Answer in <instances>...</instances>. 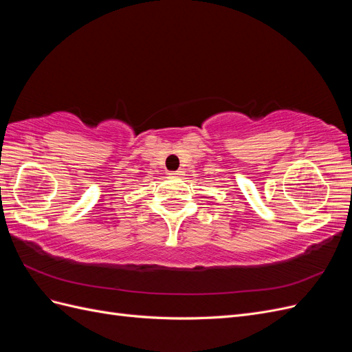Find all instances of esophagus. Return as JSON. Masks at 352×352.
<instances>
[{"instance_id":"34e87169","label":"esophagus","mask_w":352,"mask_h":352,"mask_svg":"<svg viewBox=\"0 0 352 352\" xmlns=\"http://www.w3.org/2000/svg\"><path fill=\"white\" fill-rule=\"evenodd\" d=\"M168 175H170V176H173V177H176V176H182V175H184V172H182V170H176V172H170Z\"/></svg>"}]
</instances>
